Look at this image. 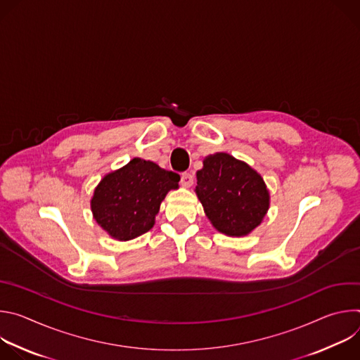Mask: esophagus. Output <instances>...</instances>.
<instances>
[{"label": "esophagus", "mask_w": 360, "mask_h": 360, "mask_svg": "<svg viewBox=\"0 0 360 360\" xmlns=\"http://www.w3.org/2000/svg\"><path fill=\"white\" fill-rule=\"evenodd\" d=\"M192 184H193V175H192V174H188V172L182 174V176H181V185H182L184 188H189V186H192Z\"/></svg>", "instance_id": "esophagus-1"}]
</instances>
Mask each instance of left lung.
Segmentation results:
<instances>
[{"label":"left lung","instance_id":"8db88e82","mask_svg":"<svg viewBox=\"0 0 360 360\" xmlns=\"http://www.w3.org/2000/svg\"><path fill=\"white\" fill-rule=\"evenodd\" d=\"M195 192L212 226L228 236H245L259 226L269 210L264 178L246 162L217 152L196 172Z\"/></svg>","mask_w":360,"mask_h":360}]
</instances>
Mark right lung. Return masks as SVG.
Wrapping results in <instances>:
<instances>
[{"label": "right lung", "instance_id": "obj_1", "mask_svg": "<svg viewBox=\"0 0 360 360\" xmlns=\"http://www.w3.org/2000/svg\"><path fill=\"white\" fill-rule=\"evenodd\" d=\"M179 175L141 158L101 179L91 199L96 224L111 238L131 240L148 232L171 189H178Z\"/></svg>", "mask_w": 360, "mask_h": 360}]
</instances>
